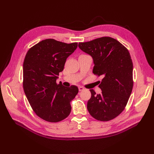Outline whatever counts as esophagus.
<instances>
[{"label":"esophagus","mask_w":154,"mask_h":154,"mask_svg":"<svg viewBox=\"0 0 154 154\" xmlns=\"http://www.w3.org/2000/svg\"><path fill=\"white\" fill-rule=\"evenodd\" d=\"M78 89H79V91H84L85 89L83 87H79Z\"/></svg>","instance_id":"obj_1"}]
</instances>
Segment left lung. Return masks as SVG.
Here are the masks:
<instances>
[{"instance_id": "obj_1", "label": "left lung", "mask_w": 154, "mask_h": 154, "mask_svg": "<svg viewBox=\"0 0 154 154\" xmlns=\"http://www.w3.org/2000/svg\"><path fill=\"white\" fill-rule=\"evenodd\" d=\"M78 47L92 56L93 74L103 77L98 86L102 90L100 94L90 90L91 97L87 102V109L95 119L109 121L122 113L131 93L134 80L130 52L110 37L79 43Z\"/></svg>"}]
</instances>
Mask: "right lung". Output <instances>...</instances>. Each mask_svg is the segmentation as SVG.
Wrapping results in <instances>:
<instances>
[{"label": "right lung", "mask_w": 154, "mask_h": 154, "mask_svg": "<svg viewBox=\"0 0 154 154\" xmlns=\"http://www.w3.org/2000/svg\"><path fill=\"white\" fill-rule=\"evenodd\" d=\"M78 43H65L54 39L40 41L27 52L23 63V89L33 111L47 122H57L71 111L70 102L78 93L75 85L57 84L67 58Z\"/></svg>", "instance_id": "1"}]
</instances>
